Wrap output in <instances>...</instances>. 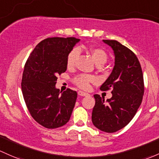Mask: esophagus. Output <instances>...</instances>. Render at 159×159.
Listing matches in <instances>:
<instances>
[{"instance_id":"obj_1","label":"esophagus","mask_w":159,"mask_h":159,"mask_svg":"<svg viewBox=\"0 0 159 159\" xmlns=\"http://www.w3.org/2000/svg\"><path fill=\"white\" fill-rule=\"evenodd\" d=\"M78 94L79 95V96H82V97L88 96V95H89L88 93H85V92H84V91H78Z\"/></svg>"}]
</instances>
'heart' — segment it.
Returning a JSON list of instances; mask_svg holds the SVG:
<instances>
[{
	"label": "heart",
	"mask_w": 159,
	"mask_h": 159,
	"mask_svg": "<svg viewBox=\"0 0 159 159\" xmlns=\"http://www.w3.org/2000/svg\"><path fill=\"white\" fill-rule=\"evenodd\" d=\"M88 51L92 56L93 61L96 63L97 66L98 65L102 66L107 60V54L101 48L91 47L88 49ZM78 54H79L78 50L75 48L69 52L66 58V65L68 68H72L75 66V61H76V58H78ZM94 77L88 75H79L74 78L75 84L82 89H88L90 87L91 83L94 82Z\"/></svg>",
	"instance_id": "heart-1"
}]
</instances>
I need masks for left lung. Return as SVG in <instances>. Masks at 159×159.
<instances>
[{"label": "left lung", "mask_w": 159, "mask_h": 159, "mask_svg": "<svg viewBox=\"0 0 159 159\" xmlns=\"http://www.w3.org/2000/svg\"><path fill=\"white\" fill-rule=\"evenodd\" d=\"M113 49L114 67L101 85V91L112 90V97L94 94L93 124L106 133H115L126 126L134 117L144 94V81L141 66L136 56L116 40H103Z\"/></svg>", "instance_id": "8db88e82"}]
</instances>
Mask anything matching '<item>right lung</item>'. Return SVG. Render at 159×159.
I'll return each instance as SVG.
<instances>
[{
    "instance_id": "add662e5",
    "label": "right lung",
    "mask_w": 159,
    "mask_h": 159,
    "mask_svg": "<svg viewBox=\"0 0 159 159\" xmlns=\"http://www.w3.org/2000/svg\"><path fill=\"white\" fill-rule=\"evenodd\" d=\"M79 41L75 37L43 40L25 64L21 82L25 103L32 117L47 129L66 124L74 109L76 91L68 88L61 92L56 84L58 75L67 69V56Z\"/></svg>"
}]
</instances>
